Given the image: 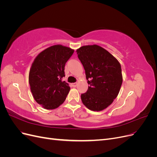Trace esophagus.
I'll use <instances>...</instances> for the list:
<instances>
[{
	"instance_id": "1",
	"label": "esophagus",
	"mask_w": 157,
	"mask_h": 157,
	"mask_svg": "<svg viewBox=\"0 0 157 157\" xmlns=\"http://www.w3.org/2000/svg\"><path fill=\"white\" fill-rule=\"evenodd\" d=\"M71 86H73V87H76L77 86V82H75V83H72L71 84Z\"/></svg>"
}]
</instances>
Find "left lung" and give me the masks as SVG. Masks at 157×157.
<instances>
[{
  "label": "left lung",
  "mask_w": 157,
  "mask_h": 157,
  "mask_svg": "<svg viewBox=\"0 0 157 157\" xmlns=\"http://www.w3.org/2000/svg\"><path fill=\"white\" fill-rule=\"evenodd\" d=\"M86 73L88 86L81 94L84 105L90 110L102 111L113 103L122 83L120 63L108 51L94 44L77 50Z\"/></svg>",
  "instance_id": "1"
}]
</instances>
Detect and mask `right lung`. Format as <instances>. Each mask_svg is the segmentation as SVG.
<instances>
[{"label": "right lung", "mask_w": 157, "mask_h": 157, "mask_svg": "<svg viewBox=\"0 0 157 157\" xmlns=\"http://www.w3.org/2000/svg\"><path fill=\"white\" fill-rule=\"evenodd\" d=\"M74 50L62 45H54L41 52L31 65L29 75L31 91L35 101L46 109L58 107L70 90L63 81L65 65Z\"/></svg>", "instance_id": "1"}]
</instances>
